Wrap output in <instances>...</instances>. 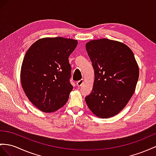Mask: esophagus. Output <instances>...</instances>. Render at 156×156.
Returning a JSON list of instances; mask_svg holds the SVG:
<instances>
[{
  "label": "esophagus",
  "instance_id": "34e87169",
  "mask_svg": "<svg viewBox=\"0 0 156 156\" xmlns=\"http://www.w3.org/2000/svg\"><path fill=\"white\" fill-rule=\"evenodd\" d=\"M83 80L82 79V80H79L76 82V85L78 87H80L83 85Z\"/></svg>",
  "mask_w": 156,
  "mask_h": 156
}]
</instances>
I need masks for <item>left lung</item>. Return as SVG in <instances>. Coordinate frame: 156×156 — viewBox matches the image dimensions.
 I'll use <instances>...</instances> for the list:
<instances>
[{
	"label": "left lung",
	"mask_w": 156,
	"mask_h": 156,
	"mask_svg": "<svg viewBox=\"0 0 156 156\" xmlns=\"http://www.w3.org/2000/svg\"><path fill=\"white\" fill-rule=\"evenodd\" d=\"M95 80L87 107L95 116L109 118L125 107L134 92L139 68L133 51L123 43L108 39L91 40L86 45Z\"/></svg>",
	"instance_id": "1"
}]
</instances>
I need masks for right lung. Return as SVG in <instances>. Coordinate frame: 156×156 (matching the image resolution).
I'll return each mask as SVG.
<instances>
[{
    "label": "right lung",
    "instance_id": "1",
    "mask_svg": "<svg viewBox=\"0 0 156 156\" xmlns=\"http://www.w3.org/2000/svg\"><path fill=\"white\" fill-rule=\"evenodd\" d=\"M77 45V40L73 39L45 37L27 51L20 72L22 88L31 103L43 112H55L69 99L73 89L69 57Z\"/></svg>",
    "mask_w": 156,
    "mask_h": 156
}]
</instances>
